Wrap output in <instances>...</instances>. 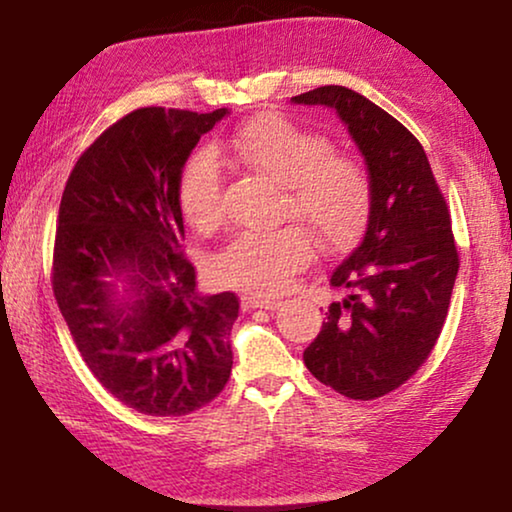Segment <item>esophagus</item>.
<instances>
[{"instance_id":"34e87169","label":"esophagus","mask_w":512,"mask_h":512,"mask_svg":"<svg viewBox=\"0 0 512 512\" xmlns=\"http://www.w3.org/2000/svg\"><path fill=\"white\" fill-rule=\"evenodd\" d=\"M242 305L244 310H277L279 305H282V300L279 298H261V296H244L242 298Z\"/></svg>"}]
</instances>
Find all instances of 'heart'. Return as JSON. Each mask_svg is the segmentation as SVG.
<instances>
[{
    "mask_svg": "<svg viewBox=\"0 0 512 512\" xmlns=\"http://www.w3.org/2000/svg\"><path fill=\"white\" fill-rule=\"evenodd\" d=\"M216 153H230L282 184V216L303 221L321 247H347L366 228L373 179L361 160L335 153L321 132L265 111L216 144ZM216 153L193 151L177 177L179 207L198 230H212L223 219V167ZM312 254V237L300 226L240 233L216 254L214 275L233 289L272 296L291 284Z\"/></svg>",
    "mask_w": 512,
    "mask_h": 512,
    "instance_id": "1",
    "label": "heart"
}]
</instances>
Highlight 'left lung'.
<instances>
[{"label":"left lung","mask_w":512,"mask_h":512,"mask_svg":"<svg viewBox=\"0 0 512 512\" xmlns=\"http://www.w3.org/2000/svg\"><path fill=\"white\" fill-rule=\"evenodd\" d=\"M338 111L373 179V209L359 247L331 272L345 298L331 303L303 361L354 401L387 396L410 380L443 331L459 270L452 219L419 139L345 86L291 97Z\"/></svg>","instance_id":"8db88e82"}]
</instances>
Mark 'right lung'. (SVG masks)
<instances>
[{
	"mask_svg": "<svg viewBox=\"0 0 512 512\" xmlns=\"http://www.w3.org/2000/svg\"><path fill=\"white\" fill-rule=\"evenodd\" d=\"M226 114L130 111L81 153L60 200L55 300L90 373L142 415L200 410L233 370L240 298L198 291L177 200L181 165ZM121 274L130 304L110 289Z\"/></svg>",
	"mask_w": 512,
	"mask_h": 512,
	"instance_id": "1",
	"label": "right lung"
}]
</instances>
